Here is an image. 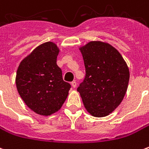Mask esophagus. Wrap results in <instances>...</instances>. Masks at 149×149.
<instances>
[{
    "instance_id": "34e87169",
    "label": "esophagus",
    "mask_w": 149,
    "mask_h": 149,
    "mask_svg": "<svg viewBox=\"0 0 149 149\" xmlns=\"http://www.w3.org/2000/svg\"><path fill=\"white\" fill-rule=\"evenodd\" d=\"M71 84H72V88H76L77 87V82H76V81H72V82L71 83Z\"/></svg>"
}]
</instances>
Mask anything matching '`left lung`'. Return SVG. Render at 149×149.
Returning a JSON list of instances; mask_svg holds the SVG:
<instances>
[{
    "label": "left lung",
    "instance_id": "left-lung-1",
    "mask_svg": "<svg viewBox=\"0 0 149 149\" xmlns=\"http://www.w3.org/2000/svg\"><path fill=\"white\" fill-rule=\"evenodd\" d=\"M80 50L86 74L77 91L91 115L106 116L118 107L126 93L129 81L127 64L108 43L91 41Z\"/></svg>",
    "mask_w": 149,
    "mask_h": 149
}]
</instances>
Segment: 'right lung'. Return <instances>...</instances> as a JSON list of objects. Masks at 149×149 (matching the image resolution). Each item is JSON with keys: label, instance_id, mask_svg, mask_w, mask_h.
<instances>
[{"label": "right lung", "instance_id": "obj_1", "mask_svg": "<svg viewBox=\"0 0 149 149\" xmlns=\"http://www.w3.org/2000/svg\"><path fill=\"white\" fill-rule=\"evenodd\" d=\"M58 53L54 43H44L21 62L17 72L16 84L21 99L40 115L57 112L71 88L64 81L61 69L56 65Z\"/></svg>", "mask_w": 149, "mask_h": 149}]
</instances>
